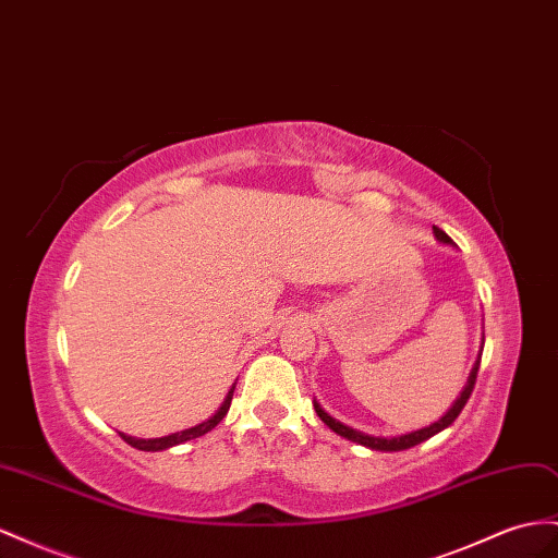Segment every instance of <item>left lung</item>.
<instances>
[{
    "label": "left lung",
    "instance_id": "obj_1",
    "mask_svg": "<svg viewBox=\"0 0 558 558\" xmlns=\"http://www.w3.org/2000/svg\"><path fill=\"white\" fill-rule=\"evenodd\" d=\"M434 236H436V242H439V244L453 246V239H450L444 230L434 228ZM484 340H486V338L481 336V348H478L476 361H474V366H472L470 375H466V383H464V387H462V391H460V397L453 401V405H450V409H448L439 420H436V423H432V425H427V427H420V429L405 432V434H397V436H373V434H366V432H359V429H354V427H348L344 423H340V420H336L333 415H328L316 399H314V411H316V415H319V417L324 420V423H326L330 429H333L338 436H344V439L354 441V444H359V446H366V448H371V450H383V453H397V450L413 448V446H417V444H423V441L432 439L434 434H439V432H444L446 427L453 425V420H456V417L460 415V411L464 409V403H466V399H470L472 389H474V383H476V373H478V364H481V352H484Z\"/></svg>",
    "mask_w": 558,
    "mask_h": 558
}]
</instances>
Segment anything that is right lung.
I'll list each match as a JSON object with an SVG mask.
<instances>
[{
  "label": "right lung",
  "mask_w": 558,
  "mask_h": 558,
  "mask_svg": "<svg viewBox=\"0 0 558 558\" xmlns=\"http://www.w3.org/2000/svg\"><path fill=\"white\" fill-rule=\"evenodd\" d=\"M234 385H236V383H234ZM234 385L230 387L228 397H225V401L220 403V409H218L214 415H210V417H206L204 423H199V425L187 427V429H180V432H173V434H167V436H159V439H138V436H129V434H124V432H119V436H122V439H124L129 446L138 448V450H153V453H157V450H167V448L180 446V444L192 441V439H199V436H204L206 432L214 429V427L220 423V420H222L225 415H228L230 403H232V395H234Z\"/></svg>",
  "instance_id": "add662e5"
}]
</instances>
